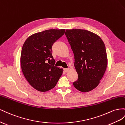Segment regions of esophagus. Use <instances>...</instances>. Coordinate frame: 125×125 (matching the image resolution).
<instances>
[{
	"label": "esophagus",
	"instance_id": "34e87169",
	"mask_svg": "<svg viewBox=\"0 0 125 125\" xmlns=\"http://www.w3.org/2000/svg\"><path fill=\"white\" fill-rule=\"evenodd\" d=\"M63 70H64V71L65 72H68V71H69V68L64 69H63Z\"/></svg>",
	"mask_w": 125,
	"mask_h": 125
}]
</instances>
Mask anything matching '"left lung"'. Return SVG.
Listing matches in <instances>:
<instances>
[{
  "label": "left lung",
  "instance_id": "left-lung-1",
  "mask_svg": "<svg viewBox=\"0 0 125 125\" xmlns=\"http://www.w3.org/2000/svg\"><path fill=\"white\" fill-rule=\"evenodd\" d=\"M65 34L74 53L78 74L74 86L81 92H90L98 86L107 66L104 43L98 35L86 30L67 29Z\"/></svg>",
  "mask_w": 125,
  "mask_h": 125
}]
</instances>
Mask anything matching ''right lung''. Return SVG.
I'll list each match as a JSON object with an SVG mask.
<instances>
[{"mask_svg": "<svg viewBox=\"0 0 125 125\" xmlns=\"http://www.w3.org/2000/svg\"><path fill=\"white\" fill-rule=\"evenodd\" d=\"M65 29H50L31 35L24 42L20 63L22 73L35 90L47 92L54 87L63 73L55 66L53 44L64 34Z\"/></svg>", "mask_w": 125, "mask_h": 125, "instance_id": "1", "label": "right lung"}]
</instances>
